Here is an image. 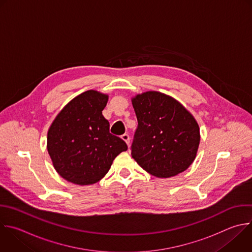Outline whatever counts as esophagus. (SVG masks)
I'll return each instance as SVG.
<instances>
[{"label":"esophagus","instance_id":"obj_1","mask_svg":"<svg viewBox=\"0 0 252 252\" xmlns=\"http://www.w3.org/2000/svg\"><path fill=\"white\" fill-rule=\"evenodd\" d=\"M122 138L126 142V144L127 145H129V140H130V137H129V135L127 134V133H124L123 135H122Z\"/></svg>","mask_w":252,"mask_h":252}]
</instances>
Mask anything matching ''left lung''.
Returning <instances> with one entry per match:
<instances>
[{
  "instance_id": "left-lung-1",
  "label": "left lung",
  "mask_w": 252,
  "mask_h": 252,
  "mask_svg": "<svg viewBox=\"0 0 252 252\" xmlns=\"http://www.w3.org/2000/svg\"><path fill=\"white\" fill-rule=\"evenodd\" d=\"M132 106L138 123L130 147L132 158L156 177L185 171L200 143L193 116L175 99L155 91L137 95Z\"/></svg>"
}]
</instances>
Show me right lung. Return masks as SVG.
<instances>
[{
    "label": "right lung",
    "mask_w": 252,
    "mask_h": 252,
    "mask_svg": "<svg viewBox=\"0 0 252 252\" xmlns=\"http://www.w3.org/2000/svg\"><path fill=\"white\" fill-rule=\"evenodd\" d=\"M107 102V95L84 92L64 107L49 127L47 150L53 166L71 183H97L127 149L121 137L110 132V123L102 115Z\"/></svg>",
    "instance_id": "obj_1"
}]
</instances>
